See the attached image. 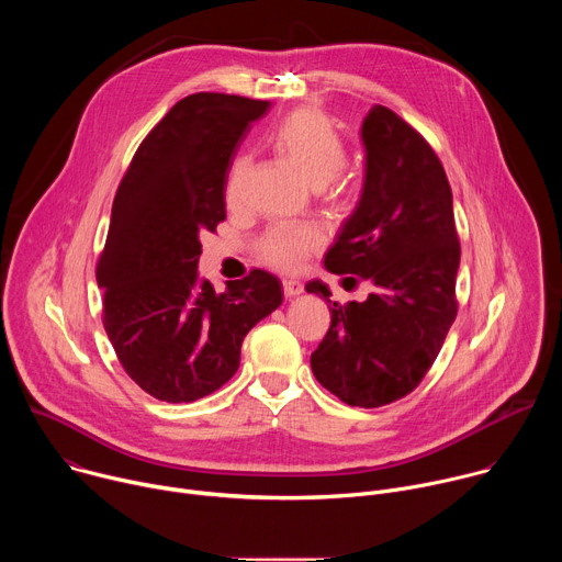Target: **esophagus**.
I'll list each match as a JSON object with an SVG mask.
<instances>
[{
	"mask_svg": "<svg viewBox=\"0 0 562 562\" xmlns=\"http://www.w3.org/2000/svg\"><path fill=\"white\" fill-rule=\"evenodd\" d=\"M282 289H284V295L286 297H295L304 291V284L300 280H293V278H284L282 280Z\"/></svg>",
	"mask_w": 562,
	"mask_h": 562,
	"instance_id": "34e87169",
	"label": "esophagus"
}]
</instances>
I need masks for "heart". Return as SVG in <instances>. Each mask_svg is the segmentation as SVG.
<instances>
[{
  "label": "heart",
  "instance_id": "obj_1",
  "mask_svg": "<svg viewBox=\"0 0 562 562\" xmlns=\"http://www.w3.org/2000/svg\"><path fill=\"white\" fill-rule=\"evenodd\" d=\"M269 142L278 153L315 187H331V198L340 204L356 200L358 180L345 173L347 144L336 124L317 109H295L282 117L269 133ZM249 173V155L239 153L226 173L224 195L233 206L243 198ZM325 245V233L311 222L273 224L258 239V258L280 271H297Z\"/></svg>",
  "mask_w": 562,
  "mask_h": 562
}]
</instances>
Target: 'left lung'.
<instances>
[{
    "label": "left lung",
    "mask_w": 562,
    "mask_h": 562,
    "mask_svg": "<svg viewBox=\"0 0 562 562\" xmlns=\"http://www.w3.org/2000/svg\"><path fill=\"white\" fill-rule=\"evenodd\" d=\"M362 198L325 267L369 280L373 293L329 306L331 327L311 369L342 403L375 409L412 393L438 358L458 313L460 243L451 187L431 144L380 104L362 122ZM306 291L331 302L319 280Z\"/></svg>",
    "instance_id": "8db88e82"
}]
</instances>
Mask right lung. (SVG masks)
<instances>
[{"instance_id":"1","label":"right lung","mask_w":562,"mask_h":562,"mask_svg":"<svg viewBox=\"0 0 562 562\" xmlns=\"http://www.w3.org/2000/svg\"><path fill=\"white\" fill-rule=\"evenodd\" d=\"M267 111L269 102L226 93L180 100L117 187L95 269L102 323L131 380L165 403H193L228 382L245 336L282 304L280 280L262 269L224 293L198 282L200 233L224 222L228 167Z\"/></svg>"}]
</instances>
